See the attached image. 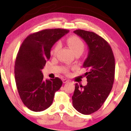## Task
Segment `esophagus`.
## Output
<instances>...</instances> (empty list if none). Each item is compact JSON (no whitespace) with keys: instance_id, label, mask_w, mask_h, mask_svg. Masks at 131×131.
Listing matches in <instances>:
<instances>
[{"instance_id":"1","label":"esophagus","mask_w":131,"mask_h":131,"mask_svg":"<svg viewBox=\"0 0 131 131\" xmlns=\"http://www.w3.org/2000/svg\"><path fill=\"white\" fill-rule=\"evenodd\" d=\"M62 81H63V83H67V82H69V81L68 80H66V79H63V80H62Z\"/></svg>"}]
</instances>
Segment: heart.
<instances>
[{
  "mask_svg": "<svg viewBox=\"0 0 131 131\" xmlns=\"http://www.w3.org/2000/svg\"><path fill=\"white\" fill-rule=\"evenodd\" d=\"M66 42H67L68 46L70 47V49L72 50V51L75 53V54L78 52H83L85 48L84 43V42L82 41V40L79 38L78 37L75 36L69 37L67 39V40H66ZM59 43H57L56 45H55L54 47L53 48L52 50L53 54H56L59 49ZM65 72L66 73H68V70L67 69H65Z\"/></svg>",
  "mask_w": 131,
  "mask_h": 131,
  "instance_id": "b5f03b06",
  "label": "heart"
}]
</instances>
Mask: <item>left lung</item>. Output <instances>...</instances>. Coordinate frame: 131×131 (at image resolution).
<instances>
[{
    "label": "left lung",
    "instance_id": "obj_1",
    "mask_svg": "<svg viewBox=\"0 0 131 131\" xmlns=\"http://www.w3.org/2000/svg\"><path fill=\"white\" fill-rule=\"evenodd\" d=\"M73 32L86 42L89 51L83 64L87 85L75 84L72 104L80 113L90 115L102 107L111 91L115 80V57L109 44L102 37L83 29Z\"/></svg>",
    "mask_w": 131,
    "mask_h": 131
}]
</instances>
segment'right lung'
<instances>
[{"label": "right lung", "instance_id": "obj_1", "mask_svg": "<svg viewBox=\"0 0 131 131\" xmlns=\"http://www.w3.org/2000/svg\"><path fill=\"white\" fill-rule=\"evenodd\" d=\"M69 31L55 28L32 33L19 48L15 63V78L22 102L32 111L41 112L49 107L55 93L61 87L60 78L44 80L41 70L50 59L53 45Z\"/></svg>", "mask_w": 131, "mask_h": 131}]
</instances>
